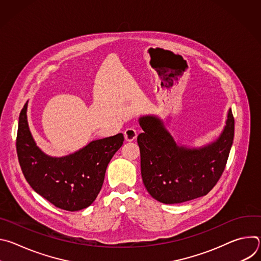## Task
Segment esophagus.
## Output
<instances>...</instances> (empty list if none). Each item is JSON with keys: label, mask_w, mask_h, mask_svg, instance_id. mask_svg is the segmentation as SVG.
<instances>
[{"label": "esophagus", "mask_w": 261, "mask_h": 261, "mask_svg": "<svg viewBox=\"0 0 261 261\" xmlns=\"http://www.w3.org/2000/svg\"><path fill=\"white\" fill-rule=\"evenodd\" d=\"M124 135L127 141H132L137 137V130L134 128H127L124 132Z\"/></svg>", "instance_id": "obj_1"}]
</instances>
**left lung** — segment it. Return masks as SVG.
<instances>
[{
    "label": "left lung",
    "instance_id": "obj_1",
    "mask_svg": "<svg viewBox=\"0 0 261 261\" xmlns=\"http://www.w3.org/2000/svg\"><path fill=\"white\" fill-rule=\"evenodd\" d=\"M137 136L140 168L147 192L156 200L172 204L206 195L225 169L234 136V118L228 111L220 137L200 148L176 145L163 123L155 117L139 119Z\"/></svg>",
    "mask_w": 261,
    "mask_h": 261
}]
</instances>
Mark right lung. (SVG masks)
Here are the masks:
<instances>
[{
	"instance_id": "1",
	"label": "right lung",
	"mask_w": 261,
	"mask_h": 261,
	"mask_svg": "<svg viewBox=\"0 0 261 261\" xmlns=\"http://www.w3.org/2000/svg\"><path fill=\"white\" fill-rule=\"evenodd\" d=\"M27 106L28 103L19 114L16 136L18 162L27 181L35 192L59 208L74 212L88 207L99 194L107 165L122 146L124 135L94 140L66 157H49L32 137Z\"/></svg>"
}]
</instances>
